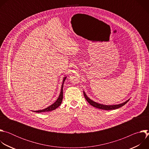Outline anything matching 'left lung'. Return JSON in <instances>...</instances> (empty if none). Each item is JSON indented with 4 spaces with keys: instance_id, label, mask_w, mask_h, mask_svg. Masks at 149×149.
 <instances>
[{
    "instance_id": "8db88e82",
    "label": "left lung",
    "mask_w": 149,
    "mask_h": 149,
    "mask_svg": "<svg viewBox=\"0 0 149 149\" xmlns=\"http://www.w3.org/2000/svg\"><path fill=\"white\" fill-rule=\"evenodd\" d=\"M83 93H84V97L86 98V100L88 101V102H89V104H90L92 106H93V107H96V108L100 109H102V110H115V109H118L120 107H121L122 106L125 105L127 102H128L130 100V99H129L128 100H127L126 101H125V102H124L121 104H117V105H104V104L97 103V102L93 101L88 97H87V95H86V93H85L84 91Z\"/></svg>"
}]
</instances>
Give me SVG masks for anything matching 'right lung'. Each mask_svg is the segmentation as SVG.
Returning a JSON list of instances; mask_svg holds the SVG:
<instances>
[{
    "instance_id": "add662e5",
    "label": "right lung",
    "mask_w": 149,
    "mask_h": 149,
    "mask_svg": "<svg viewBox=\"0 0 149 149\" xmlns=\"http://www.w3.org/2000/svg\"><path fill=\"white\" fill-rule=\"evenodd\" d=\"M67 77H65L63 79V81H62V86H61V92H60V94L58 98V99L56 100V101L52 104V105H51L49 107H48L46 109H44L43 110H38V111H33V112H36V113H42V112H47V111H52L55 110L56 108H58L59 106L61 105L62 101V99H63V83H64L65 80L66 79Z\"/></svg>"
}]
</instances>
